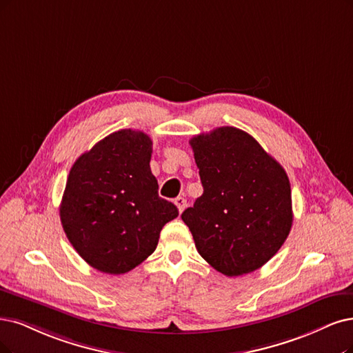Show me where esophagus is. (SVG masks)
<instances>
[{"instance_id": "34e87169", "label": "esophagus", "mask_w": 353, "mask_h": 353, "mask_svg": "<svg viewBox=\"0 0 353 353\" xmlns=\"http://www.w3.org/2000/svg\"><path fill=\"white\" fill-rule=\"evenodd\" d=\"M174 203H176V206H177V210H179V212H183L185 211V208H186V199L183 198V196H179V198H176L174 199Z\"/></svg>"}]
</instances>
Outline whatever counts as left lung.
<instances>
[{
	"mask_svg": "<svg viewBox=\"0 0 353 353\" xmlns=\"http://www.w3.org/2000/svg\"><path fill=\"white\" fill-rule=\"evenodd\" d=\"M202 196L181 214L199 254L225 276L254 272L278 253L292 227L283 167L247 132L223 126L193 137Z\"/></svg>",
	"mask_w": 353,
	"mask_h": 353,
	"instance_id": "1",
	"label": "left lung"
}]
</instances>
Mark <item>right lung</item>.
Wrapping results in <instances>:
<instances>
[{"instance_id":"1","label":"right lung","mask_w":353,"mask_h":353,"mask_svg":"<svg viewBox=\"0 0 353 353\" xmlns=\"http://www.w3.org/2000/svg\"><path fill=\"white\" fill-rule=\"evenodd\" d=\"M151 138L122 129L99 141L71 167L59 208L62 228L77 253L103 273L137 268L179 215L159 196L151 173Z\"/></svg>"}]
</instances>
